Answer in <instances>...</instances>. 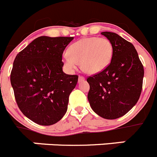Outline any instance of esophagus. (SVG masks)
<instances>
[{
    "label": "esophagus",
    "mask_w": 157,
    "mask_h": 157,
    "mask_svg": "<svg viewBox=\"0 0 157 157\" xmlns=\"http://www.w3.org/2000/svg\"><path fill=\"white\" fill-rule=\"evenodd\" d=\"M84 80H85V78H84L83 76H79V77H78V82L84 81Z\"/></svg>",
    "instance_id": "34e87169"
}]
</instances>
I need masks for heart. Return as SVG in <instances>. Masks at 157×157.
<instances>
[{
    "instance_id": "heart-1",
    "label": "heart",
    "mask_w": 157,
    "mask_h": 157,
    "mask_svg": "<svg viewBox=\"0 0 157 157\" xmlns=\"http://www.w3.org/2000/svg\"><path fill=\"white\" fill-rule=\"evenodd\" d=\"M64 56V65L67 69H76L80 63L83 72L94 75L102 71L110 63L113 45L108 39L89 37L72 44Z\"/></svg>"
}]
</instances>
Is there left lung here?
<instances>
[{
	"label": "left lung",
	"instance_id": "1",
	"mask_svg": "<svg viewBox=\"0 0 157 157\" xmlns=\"http://www.w3.org/2000/svg\"><path fill=\"white\" fill-rule=\"evenodd\" d=\"M101 34L113 45V56L104 71L87 78V98L95 113L113 120L128 113L138 101L142 90L144 67L130 42L114 33Z\"/></svg>",
	"mask_w": 157,
	"mask_h": 157
}]
</instances>
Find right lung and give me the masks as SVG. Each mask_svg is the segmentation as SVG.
I'll return each instance as SVG.
<instances>
[{
  "mask_svg": "<svg viewBox=\"0 0 157 157\" xmlns=\"http://www.w3.org/2000/svg\"><path fill=\"white\" fill-rule=\"evenodd\" d=\"M74 37L40 36L13 62L10 81L19 109L41 125L54 124L67 110L78 76L63 71L62 56Z\"/></svg>",
  "mask_w": 157,
  "mask_h": 157,
  "instance_id": "obj_1",
  "label": "right lung"
}]
</instances>
